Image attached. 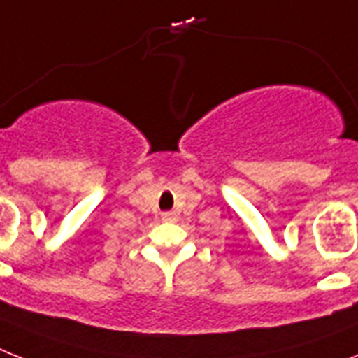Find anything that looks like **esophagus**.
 Wrapping results in <instances>:
<instances>
[{"label": "esophagus", "instance_id": "1", "mask_svg": "<svg viewBox=\"0 0 358 358\" xmlns=\"http://www.w3.org/2000/svg\"><path fill=\"white\" fill-rule=\"evenodd\" d=\"M177 214L176 212H162V221H176Z\"/></svg>", "mask_w": 358, "mask_h": 358}]
</instances>
